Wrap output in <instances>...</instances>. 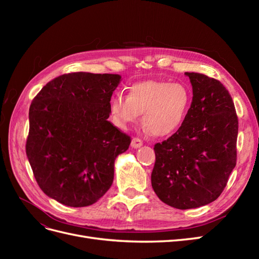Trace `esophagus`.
Instances as JSON below:
<instances>
[{
  "label": "esophagus",
  "instance_id": "34e87169",
  "mask_svg": "<svg viewBox=\"0 0 259 259\" xmlns=\"http://www.w3.org/2000/svg\"><path fill=\"white\" fill-rule=\"evenodd\" d=\"M131 146H132V148L137 149V148H140V147L143 146V142L139 138H133L132 139V143H131Z\"/></svg>",
  "mask_w": 259,
  "mask_h": 259
}]
</instances>
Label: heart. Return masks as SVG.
<instances>
[{
	"mask_svg": "<svg viewBox=\"0 0 259 259\" xmlns=\"http://www.w3.org/2000/svg\"><path fill=\"white\" fill-rule=\"evenodd\" d=\"M191 106V92L183 83L148 80L128 88V95L117 94L110 104L114 123L121 128L143 114L146 128L156 137H167L183 126Z\"/></svg>",
	"mask_w": 259,
	"mask_h": 259,
	"instance_id": "obj_1",
	"label": "heart"
}]
</instances>
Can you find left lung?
<instances>
[{
  "label": "left lung",
  "instance_id": "left-lung-1",
  "mask_svg": "<svg viewBox=\"0 0 259 259\" xmlns=\"http://www.w3.org/2000/svg\"><path fill=\"white\" fill-rule=\"evenodd\" d=\"M192 101L184 125L155 144L151 185L159 199L178 209L215 201L237 164L238 116L229 92L213 77L186 72Z\"/></svg>",
  "mask_w": 259,
  "mask_h": 259
}]
</instances>
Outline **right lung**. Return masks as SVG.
<instances>
[{
  "instance_id": "add662e5",
  "label": "right lung",
  "mask_w": 259,
  "mask_h": 259,
  "mask_svg": "<svg viewBox=\"0 0 259 259\" xmlns=\"http://www.w3.org/2000/svg\"><path fill=\"white\" fill-rule=\"evenodd\" d=\"M119 74L74 72L46 84L29 109L26 152L37 185L71 207L97 202L113 183L131 137L108 121Z\"/></svg>"
}]
</instances>
